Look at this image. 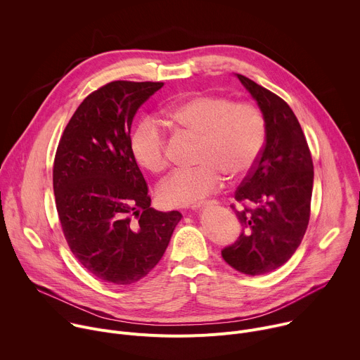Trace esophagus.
Returning a JSON list of instances; mask_svg holds the SVG:
<instances>
[{"instance_id": "esophagus-1", "label": "esophagus", "mask_w": 360, "mask_h": 360, "mask_svg": "<svg viewBox=\"0 0 360 360\" xmlns=\"http://www.w3.org/2000/svg\"><path fill=\"white\" fill-rule=\"evenodd\" d=\"M216 205H217V200H206V202H202V203L195 205L194 207L195 209H202V207H210V206H216Z\"/></svg>"}]
</instances>
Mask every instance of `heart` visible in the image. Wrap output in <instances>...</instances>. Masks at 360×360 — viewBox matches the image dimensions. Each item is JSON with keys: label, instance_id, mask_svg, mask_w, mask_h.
<instances>
[{"label": "heart", "instance_id": "heart-1", "mask_svg": "<svg viewBox=\"0 0 360 360\" xmlns=\"http://www.w3.org/2000/svg\"><path fill=\"white\" fill-rule=\"evenodd\" d=\"M177 130L198 137L191 169H179L160 183L157 198L163 207L200 203L224 181L246 177L257 165L266 141V120L252 103H236L219 94L184 97L165 111ZM136 162L150 173L169 165L167 136L154 118L144 117L130 139Z\"/></svg>", "mask_w": 360, "mask_h": 360}]
</instances>
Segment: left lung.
<instances>
[{
	"label": "left lung",
	"instance_id": "obj_1",
	"mask_svg": "<svg viewBox=\"0 0 360 360\" xmlns=\"http://www.w3.org/2000/svg\"><path fill=\"white\" fill-rule=\"evenodd\" d=\"M257 101L266 120V141L255 169L234 193L242 210L231 205L242 230L221 250L236 270L266 274L296 252L310 219L311 154L295 112L270 90L236 74Z\"/></svg>",
	"mask_w": 360,
	"mask_h": 360
}]
</instances>
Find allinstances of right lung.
<instances>
[{"label":"right lung","mask_w":360,"mask_h":360,"mask_svg":"<svg viewBox=\"0 0 360 360\" xmlns=\"http://www.w3.org/2000/svg\"><path fill=\"white\" fill-rule=\"evenodd\" d=\"M165 83L111 82L78 105L60 139L53 187L75 259L107 283L139 282L163 257L181 214L150 207L130 150L137 110Z\"/></svg>","instance_id":"1"}]
</instances>
